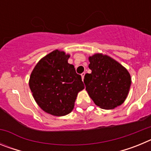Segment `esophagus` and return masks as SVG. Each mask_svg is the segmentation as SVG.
<instances>
[{"mask_svg": "<svg viewBox=\"0 0 151 151\" xmlns=\"http://www.w3.org/2000/svg\"><path fill=\"white\" fill-rule=\"evenodd\" d=\"M85 73H82V74H81V76H82V80L84 79V77H85Z\"/></svg>", "mask_w": 151, "mask_h": 151, "instance_id": "esophagus-1", "label": "esophagus"}]
</instances>
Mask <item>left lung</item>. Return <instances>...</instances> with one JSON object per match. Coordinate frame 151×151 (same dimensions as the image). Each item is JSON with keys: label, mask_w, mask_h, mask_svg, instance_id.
I'll return each mask as SVG.
<instances>
[{"label": "left lung", "mask_w": 151, "mask_h": 151, "mask_svg": "<svg viewBox=\"0 0 151 151\" xmlns=\"http://www.w3.org/2000/svg\"><path fill=\"white\" fill-rule=\"evenodd\" d=\"M91 73L85 74L86 91L97 106L111 110L125 101L130 89L131 76L119 63L107 55L89 57Z\"/></svg>", "instance_id": "1"}]
</instances>
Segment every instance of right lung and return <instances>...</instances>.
Instances as JSON below:
<instances>
[{
	"instance_id": "obj_1",
	"label": "right lung",
	"mask_w": 151,
	"mask_h": 151,
	"mask_svg": "<svg viewBox=\"0 0 151 151\" xmlns=\"http://www.w3.org/2000/svg\"><path fill=\"white\" fill-rule=\"evenodd\" d=\"M69 54L55 50L43 57L31 73L29 88L45 112L57 116L73 110L77 94L85 88L82 76L68 63Z\"/></svg>"
}]
</instances>
